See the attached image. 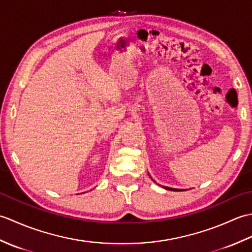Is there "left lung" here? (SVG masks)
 <instances>
[{"instance_id":"1","label":"left lung","mask_w":252,"mask_h":252,"mask_svg":"<svg viewBox=\"0 0 252 252\" xmlns=\"http://www.w3.org/2000/svg\"><path fill=\"white\" fill-rule=\"evenodd\" d=\"M165 189H168V190H183V189H171V187H167V186H163Z\"/></svg>"}]
</instances>
